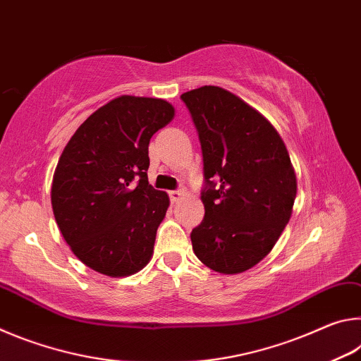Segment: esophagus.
I'll use <instances>...</instances> for the list:
<instances>
[{"mask_svg":"<svg viewBox=\"0 0 361 361\" xmlns=\"http://www.w3.org/2000/svg\"><path fill=\"white\" fill-rule=\"evenodd\" d=\"M169 195H170V200H172V202H178L183 195H185V189L181 188V189H176V191H170Z\"/></svg>","mask_w":361,"mask_h":361,"instance_id":"1","label":"esophagus"}]
</instances>
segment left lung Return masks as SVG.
<instances>
[{"label": "left lung", "instance_id": "left-lung-1", "mask_svg": "<svg viewBox=\"0 0 361 361\" xmlns=\"http://www.w3.org/2000/svg\"><path fill=\"white\" fill-rule=\"evenodd\" d=\"M204 157L205 216L191 232L207 267L239 274L276 245L288 224L296 175L283 140L264 116L216 85L181 95Z\"/></svg>", "mask_w": 361, "mask_h": 361}]
</instances>
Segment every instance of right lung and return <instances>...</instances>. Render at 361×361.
Segmentation results:
<instances>
[{
  "instance_id": "1",
  "label": "right lung",
  "mask_w": 361,
  "mask_h": 361,
  "mask_svg": "<svg viewBox=\"0 0 361 361\" xmlns=\"http://www.w3.org/2000/svg\"><path fill=\"white\" fill-rule=\"evenodd\" d=\"M173 116L166 100L121 95L66 143L52 180V210L71 252L94 271L124 277L149 262L170 200L148 183V146Z\"/></svg>"
}]
</instances>
